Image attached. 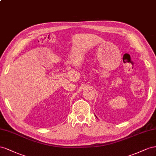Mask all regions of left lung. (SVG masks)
<instances>
[{"mask_svg":"<svg viewBox=\"0 0 156 156\" xmlns=\"http://www.w3.org/2000/svg\"><path fill=\"white\" fill-rule=\"evenodd\" d=\"M95 116H96V115H95ZM96 117H97V116H96Z\"/></svg>","mask_w":156,"mask_h":156,"instance_id":"1","label":"left lung"}]
</instances>
